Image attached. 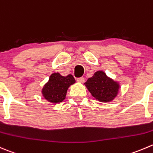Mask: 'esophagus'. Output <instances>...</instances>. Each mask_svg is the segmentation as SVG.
I'll return each mask as SVG.
<instances>
[{
  "label": "esophagus",
  "instance_id": "1",
  "mask_svg": "<svg viewBox=\"0 0 153 153\" xmlns=\"http://www.w3.org/2000/svg\"><path fill=\"white\" fill-rule=\"evenodd\" d=\"M77 81L80 84H82V83L84 82V78H77Z\"/></svg>",
  "mask_w": 153,
  "mask_h": 153
}]
</instances>
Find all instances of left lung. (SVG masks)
I'll use <instances>...</instances> for the list:
<instances>
[{"mask_svg":"<svg viewBox=\"0 0 153 153\" xmlns=\"http://www.w3.org/2000/svg\"><path fill=\"white\" fill-rule=\"evenodd\" d=\"M84 85L93 97L101 102H112L117 96L120 88L119 81L108 77L102 70L95 72Z\"/></svg>","mask_w":153,"mask_h":153,"instance_id":"1","label":"left lung"}]
</instances>
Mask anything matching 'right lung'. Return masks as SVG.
Instances as JSON below:
<instances>
[{"label": "right lung", "instance_id": "1", "mask_svg": "<svg viewBox=\"0 0 153 153\" xmlns=\"http://www.w3.org/2000/svg\"><path fill=\"white\" fill-rule=\"evenodd\" d=\"M75 83V79L70 74L63 76L59 72H54L42 87L41 93L47 102L58 104L66 99L68 89Z\"/></svg>", "mask_w": 153, "mask_h": 153}]
</instances>
